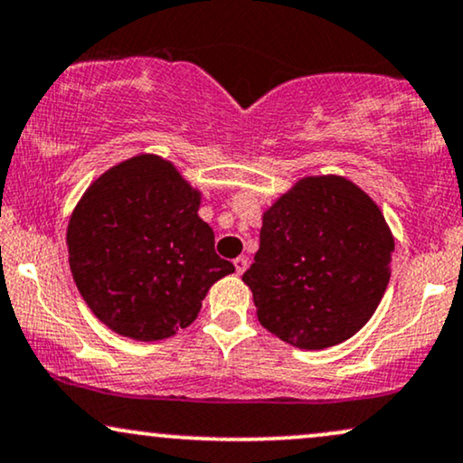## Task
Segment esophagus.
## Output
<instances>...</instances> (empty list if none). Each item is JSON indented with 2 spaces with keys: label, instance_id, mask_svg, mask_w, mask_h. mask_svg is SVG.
Returning <instances> with one entry per match:
<instances>
[{
  "label": "esophagus",
  "instance_id": "1",
  "mask_svg": "<svg viewBox=\"0 0 463 463\" xmlns=\"http://www.w3.org/2000/svg\"><path fill=\"white\" fill-rule=\"evenodd\" d=\"M232 263H235V269H237L239 276H241L243 271L248 269V259H246V256H237V259L232 260Z\"/></svg>",
  "mask_w": 463,
  "mask_h": 463
}]
</instances>
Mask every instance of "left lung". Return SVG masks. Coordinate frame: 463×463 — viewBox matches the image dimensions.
I'll use <instances>...</instances> for the list:
<instances>
[{
  "instance_id": "8db88e82",
  "label": "left lung",
  "mask_w": 463,
  "mask_h": 463,
  "mask_svg": "<svg viewBox=\"0 0 463 463\" xmlns=\"http://www.w3.org/2000/svg\"><path fill=\"white\" fill-rule=\"evenodd\" d=\"M394 239L380 207L343 176H308L263 213L243 274L260 326L299 349L352 338L380 306Z\"/></svg>"
}]
</instances>
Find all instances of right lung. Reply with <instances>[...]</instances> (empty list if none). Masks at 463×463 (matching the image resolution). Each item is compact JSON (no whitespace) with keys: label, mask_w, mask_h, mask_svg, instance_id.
Segmentation results:
<instances>
[{"label":"right lung","mask_w":463,"mask_h":463,"mask_svg":"<svg viewBox=\"0 0 463 463\" xmlns=\"http://www.w3.org/2000/svg\"><path fill=\"white\" fill-rule=\"evenodd\" d=\"M198 207V189L155 155L122 161L86 189L66 246L72 280L105 326L136 341L168 338L235 271Z\"/></svg>","instance_id":"obj_1"}]
</instances>
